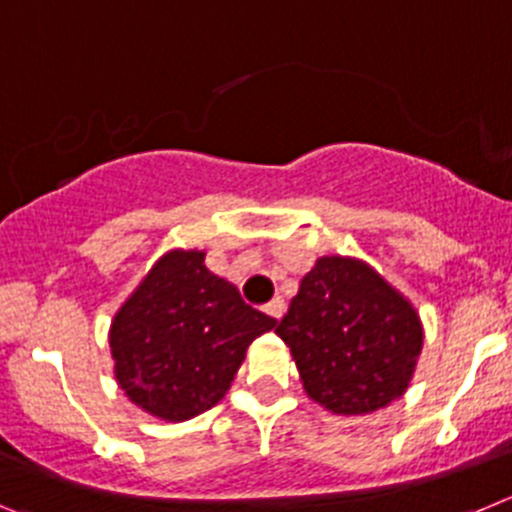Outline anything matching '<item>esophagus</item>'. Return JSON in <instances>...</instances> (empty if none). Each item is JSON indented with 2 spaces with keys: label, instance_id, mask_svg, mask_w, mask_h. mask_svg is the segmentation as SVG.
<instances>
[{
  "label": "esophagus",
  "instance_id": "1",
  "mask_svg": "<svg viewBox=\"0 0 512 512\" xmlns=\"http://www.w3.org/2000/svg\"><path fill=\"white\" fill-rule=\"evenodd\" d=\"M265 313H267V316H270V319H275V321L283 319V313H285V301H283V298H273V301H270L265 306Z\"/></svg>",
  "mask_w": 512,
  "mask_h": 512
}]
</instances>
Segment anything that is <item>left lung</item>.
<instances>
[{
    "mask_svg": "<svg viewBox=\"0 0 512 512\" xmlns=\"http://www.w3.org/2000/svg\"><path fill=\"white\" fill-rule=\"evenodd\" d=\"M275 334L308 398L334 416H367L398 400L423 349L416 306L370 262L344 255L313 262Z\"/></svg>",
    "mask_w": 512,
    "mask_h": 512,
    "instance_id": "8db88e82",
    "label": "left lung"
}]
</instances>
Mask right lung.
Listing matches in <instances>:
<instances>
[{"label":"right lung","instance_id":"right-lung-1","mask_svg":"<svg viewBox=\"0 0 512 512\" xmlns=\"http://www.w3.org/2000/svg\"><path fill=\"white\" fill-rule=\"evenodd\" d=\"M204 260L196 247L160 255L109 326L117 385L140 411L168 423L214 408L250 344L278 324Z\"/></svg>","mask_w":512,"mask_h":512}]
</instances>
